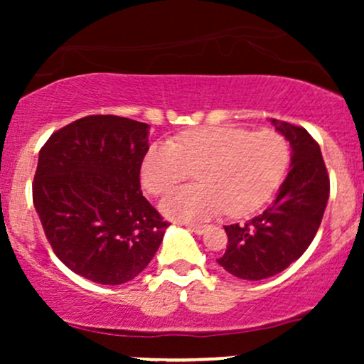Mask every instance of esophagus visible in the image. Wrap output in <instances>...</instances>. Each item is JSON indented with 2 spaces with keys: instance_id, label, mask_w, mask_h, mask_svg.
Here are the masks:
<instances>
[{
  "instance_id": "1",
  "label": "esophagus",
  "mask_w": 364,
  "mask_h": 364,
  "mask_svg": "<svg viewBox=\"0 0 364 364\" xmlns=\"http://www.w3.org/2000/svg\"><path fill=\"white\" fill-rule=\"evenodd\" d=\"M186 228L190 229V231H195L196 235H203V232L208 231V228H210V225H207V224H188Z\"/></svg>"
}]
</instances>
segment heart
Listing matches in <instances>:
<instances>
[{
	"instance_id": "obj_1",
	"label": "heart",
	"mask_w": 364,
	"mask_h": 364,
	"mask_svg": "<svg viewBox=\"0 0 364 364\" xmlns=\"http://www.w3.org/2000/svg\"><path fill=\"white\" fill-rule=\"evenodd\" d=\"M291 145L282 133L265 128H191L171 141L152 144L141 159V185L150 195L168 193L195 171L196 185L162 200L166 217L195 223L219 214L245 217L267 203L282 183Z\"/></svg>"
}]
</instances>
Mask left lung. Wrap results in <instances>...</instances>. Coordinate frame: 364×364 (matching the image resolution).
<instances>
[{
    "instance_id": "8db88e82",
    "label": "left lung",
    "mask_w": 364,
    "mask_h": 364,
    "mask_svg": "<svg viewBox=\"0 0 364 364\" xmlns=\"http://www.w3.org/2000/svg\"><path fill=\"white\" fill-rule=\"evenodd\" d=\"M292 149L291 171L275 202L246 224L225 225L228 248L219 265L245 281H262L298 260L318 231L330 193L320 145L298 124L270 119Z\"/></svg>"
}]
</instances>
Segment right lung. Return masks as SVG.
<instances>
[{"label": "right lung", "instance_id": "add662e5", "mask_svg": "<svg viewBox=\"0 0 364 364\" xmlns=\"http://www.w3.org/2000/svg\"><path fill=\"white\" fill-rule=\"evenodd\" d=\"M149 124L92 114L49 136L32 200L56 257L97 284H124L149 265L168 220L140 190Z\"/></svg>", "mask_w": 364, "mask_h": 364}]
</instances>
